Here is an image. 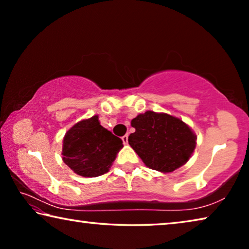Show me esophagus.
<instances>
[{
	"instance_id": "obj_1",
	"label": "esophagus",
	"mask_w": 249,
	"mask_h": 249,
	"mask_svg": "<svg viewBox=\"0 0 249 249\" xmlns=\"http://www.w3.org/2000/svg\"><path fill=\"white\" fill-rule=\"evenodd\" d=\"M122 141H123L124 144H127L128 142V134H125L123 137H122Z\"/></svg>"
}]
</instances>
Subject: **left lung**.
<instances>
[{
  "instance_id": "1",
  "label": "left lung",
  "mask_w": 249,
  "mask_h": 249,
  "mask_svg": "<svg viewBox=\"0 0 249 249\" xmlns=\"http://www.w3.org/2000/svg\"><path fill=\"white\" fill-rule=\"evenodd\" d=\"M135 132L128 144L147 167L171 172L191 157L196 148V135L187 124L165 113L147 111L132 120Z\"/></svg>"
}]
</instances>
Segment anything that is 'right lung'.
Segmentation results:
<instances>
[{
  "mask_svg": "<svg viewBox=\"0 0 249 249\" xmlns=\"http://www.w3.org/2000/svg\"><path fill=\"white\" fill-rule=\"evenodd\" d=\"M123 142L100 125L98 115L75 124L64 138V161L75 174L99 177L108 171Z\"/></svg>",
  "mask_w": 249,
  "mask_h": 249,
  "instance_id": "1",
  "label": "right lung"
}]
</instances>
